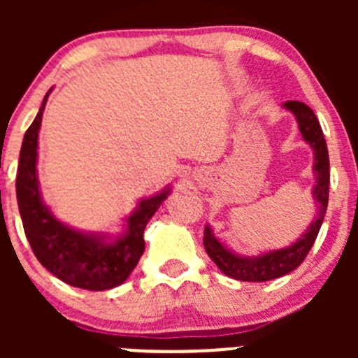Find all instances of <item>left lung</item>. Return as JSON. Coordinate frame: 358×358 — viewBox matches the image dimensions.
Masks as SVG:
<instances>
[{
	"instance_id": "left-lung-1",
	"label": "left lung",
	"mask_w": 358,
	"mask_h": 358,
	"mask_svg": "<svg viewBox=\"0 0 358 358\" xmlns=\"http://www.w3.org/2000/svg\"><path fill=\"white\" fill-rule=\"evenodd\" d=\"M284 109H287L296 117L299 133L303 140L312 147L313 150V176H315V185L312 189V197L317 202V215L312 220L305 232L286 248L272 249V251L262 252L256 256L237 255L232 249L227 248L218 237L215 236L209 225L204 227V248L209 258L215 262V265L225 273L227 277L244 282H265V280L279 279L298 268L306 258L308 251L315 243L319 236L320 225L324 222L329 201V152H327L326 138H324L322 128L319 124V119L313 114L306 103L289 100L282 103Z\"/></svg>"
}]
</instances>
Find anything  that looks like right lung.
I'll return each mask as SVG.
<instances>
[{"label":"right lung","mask_w":358,"mask_h":358,"mask_svg":"<svg viewBox=\"0 0 358 358\" xmlns=\"http://www.w3.org/2000/svg\"><path fill=\"white\" fill-rule=\"evenodd\" d=\"M50 93L52 90L25 131L17 169V202L25 237L39 263L62 282L88 291L112 289L128 279L145 251L143 230L171 194V187L140 199L124 218V230L117 236L85 232L60 222L43 201L38 180L39 128Z\"/></svg>","instance_id":"right-lung-1"}]
</instances>
